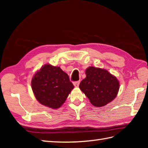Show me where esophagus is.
Masks as SVG:
<instances>
[{"label": "esophagus", "mask_w": 148, "mask_h": 148, "mask_svg": "<svg viewBox=\"0 0 148 148\" xmlns=\"http://www.w3.org/2000/svg\"><path fill=\"white\" fill-rule=\"evenodd\" d=\"M79 83H80V81H74V82L73 83L74 86H76V87H78V86H79Z\"/></svg>", "instance_id": "34e87169"}]
</instances>
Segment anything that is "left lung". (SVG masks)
<instances>
[{
    "mask_svg": "<svg viewBox=\"0 0 148 148\" xmlns=\"http://www.w3.org/2000/svg\"><path fill=\"white\" fill-rule=\"evenodd\" d=\"M79 88L96 107H102L115 99L119 90V81L105 69L90 67Z\"/></svg>",
    "mask_w": 148,
    "mask_h": 148,
    "instance_id": "1",
    "label": "left lung"
}]
</instances>
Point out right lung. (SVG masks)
Listing matches in <instances>:
<instances>
[{"mask_svg": "<svg viewBox=\"0 0 148 148\" xmlns=\"http://www.w3.org/2000/svg\"><path fill=\"white\" fill-rule=\"evenodd\" d=\"M32 88L41 104L57 109L65 102L74 85L68 74L59 67L46 64L34 76Z\"/></svg>", "mask_w": 148, "mask_h": 148, "instance_id": "obj_1", "label": "right lung"}]
</instances>
